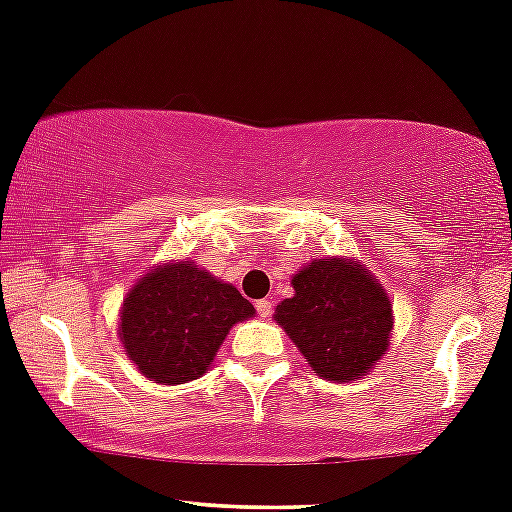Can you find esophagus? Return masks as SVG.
<instances>
[{
  "label": "esophagus",
  "mask_w": 512,
  "mask_h": 512,
  "mask_svg": "<svg viewBox=\"0 0 512 512\" xmlns=\"http://www.w3.org/2000/svg\"><path fill=\"white\" fill-rule=\"evenodd\" d=\"M255 308H257V313H260L262 318H269L272 316V308H274V303L269 301V299H260L255 303Z\"/></svg>",
  "instance_id": "obj_1"
}]
</instances>
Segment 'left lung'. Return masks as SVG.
<instances>
[{"instance_id":"8db88e82","label":"left lung","mask_w":512,"mask_h":512,"mask_svg":"<svg viewBox=\"0 0 512 512\" xmlns=\"http://www.w3.org/2000/svg\"><path fill=\"white\" fill-rule=\"evenodd\" d=\"M294 296L274 311L313 374L355 381L389 350V294L364 265L345 257L313 260L291 279Z\"/></svg>"}]
</instances>
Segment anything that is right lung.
I'll use <instances>...</instances> for the list:
<instances>
[{"mask_svg":"<svg viewBox=\"0 0 512 512\" xmlns=\"http://www.w3.org/2000/svg\"><path fill=\"white\" fill-rule=\"evenodd\" d=\"M252 316L233 284L194 262H167L128 291L119 338L140 374L174 386L206 374L230 328Z\"/></svg>","mask_w":512,"mask_h":512,"instance_id":"1","label":"right lung"}]
</instances>
